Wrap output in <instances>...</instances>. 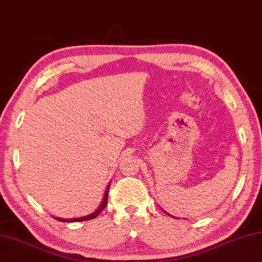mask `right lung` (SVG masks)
I'll return each instance as SVG.
<instances>
[{
    "instance_id": "right-lung-1",
    "label": "right lung",
    "mask_w": 262,
    "mask_h": 262,
    "mask_svg": "<svg viewBox=\"0 0 262 262\" xmlns=\"http://www.w3.org/2000/svg\"><path fill=\"white\" fill-rule=\"evenodd\" d=\"M108 190H109V187H108V189H106V191H105L104 200H103L101 206H99V208L97 209V211H95L94 213H91V215L85 216V217H80V219H72V220H61V219H57V220H58V221H61V222H82V221H88V220H93V219H95V217H97V216L99 215V213H101L102 210L105 208L106 203H108Z\"/></svg>"
}]
</instances>
